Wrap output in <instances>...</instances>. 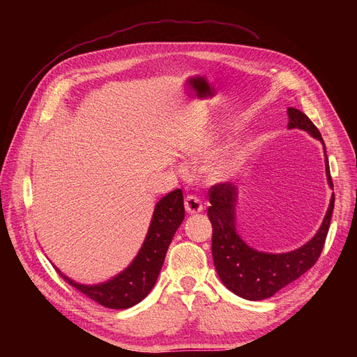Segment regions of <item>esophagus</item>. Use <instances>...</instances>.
I'll use <instances>...</instances> for the list:
<instances>
[{"instance_id": "1", "label": "esophagus", "mask_w": 357, "mask_h": 357, "mask_svg": "<svg viewBox=\"0 0 357 357\" xmlns=\"http://www.w3.org/2000/svg\"><path fill=\"white\" fill-rule=\"evenodd\" d=\"M185 208L189 214H197V213H201L202 211V202L198 197L195 195H189L186 197L185 199Z\"/></svg>"}]
</instances>
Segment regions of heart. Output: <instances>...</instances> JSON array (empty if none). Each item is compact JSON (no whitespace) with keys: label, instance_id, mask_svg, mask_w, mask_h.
I'll return each instance as SVG.
<instances>
[{"label":"heart","instance_id":"heart-1","mask_svg":"<svg viewBox=\"0 0 357 357\" xmlns=\"http://www.w3.org/2000/svg\"><path fill=\"white\" fill-rule=\"evenodd\" d=\"M240 165V160H238V156L236 155H232L229 158H225L223 160H219L215 162V164H213L208 169V174L211 178L214 180H222V178H228L231 177L234 172L236 171V168H238Z\"/></svg>","mask_w":357,"mask_h":357}]
</instances>
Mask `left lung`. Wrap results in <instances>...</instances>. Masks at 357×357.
I'll return each instance as SVG.
<instances>
[{
    "label": "left lung",
    "instance_id": "obj_1",
    "mask_svg": "<svg viewBox=\"0 0 357 357\" xmlns=\"http://www.w3.org/2000/svg\"><path fill=\"white\" fill-rule=\"evenodd\" d=\"M287 126L290 129H304V131L310 132L323 143L317 126L301 110L290 107V109H287ZM325 159L328 181L329 186L333 189L326 153ZM208 197L211 205L207 213L213 225L211 253L214 266L218 269V274L223 284L234 291L235 295L248 301L271 298L280 289L295 282L296 278L307 273L317 262L329 231L335 195L331 198L328 213L317 234L305 245L282 255L253 250L236 235L234 211L236 189L229 181L215 183L210 188Z\"/></svg>",
    "mask_w": 357,
    "mask_h": 357
}]
</instances>
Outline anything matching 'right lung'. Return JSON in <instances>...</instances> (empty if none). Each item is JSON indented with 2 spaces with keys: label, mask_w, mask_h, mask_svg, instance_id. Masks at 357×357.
<instances>
[{
  "label": "right lung",
  "mask_w": 357,
  "mask_h": 357,
  "mask_svg": "<svg viewBox=\"0 0 357 357\" xmlns=\"http://www.w3.org/2000/svg\"><path fill=\"white\" fill-rule=\"evenodd\" d=\"M183 219H185L183 192L176 189L156 204L142 250L122 274L98 286H84L74 283L68 277L58 273L67 283L107 308L125 310L132 307L143 301L155 286L169 243Z\"/></svg>",
  "instance_id": "obj_1"
}]
</instances>
